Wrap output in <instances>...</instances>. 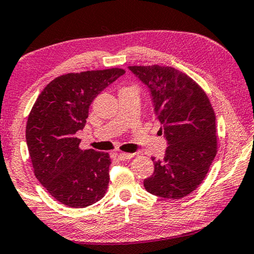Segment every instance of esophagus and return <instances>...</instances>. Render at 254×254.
I'll return each mask as SVG.
<instances>
[{"label": "esophagus", "instance_id": "1", "mask_svg": "<svg viewBox=\"0 0 254 254\" xmlns=\"http://www.w3.org/2000/svg\"><path fill=\"white\" fill-rule=\"evenodd\" d=\"M115 157L120 160H127L134 157V154H127V152H115Z\"/></svg>", "mask_w": 254, "mask_h": 254}]
</instances>
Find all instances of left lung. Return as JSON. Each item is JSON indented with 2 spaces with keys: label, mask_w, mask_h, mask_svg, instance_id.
Listing matches in <instances>:
<instances>
[{
  "label": "left lung",
  "mask_w": 254,
  "mask_h": 254,
  "mask_svg": "<svg viewBox=\"0 0 254 254\" xmlns=\"http://www.w3.org/2000/svg\"><path fill=\"white\" fill-rule=\"evenodd\" d=\"M150 90L154 111L168 147L144 189L165 199H181L206 178L217 154L216 116L206 92L183 72L171 66H128Z\"/></svg>",
  "instance_id": "1"
}]
</instances>
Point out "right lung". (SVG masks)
Listing matches in <instances>:
<instances>
[{
    "label": "right lung",
    "mask_w": 254,
    "mask_h": 254,
    "mask_svg": "<svg viewBox=\"0 0 254 254\" xmlns=\"http://www.w3.org/2000/svg\"><path fill=\"white\" fill-rule=\"evenodd\" d=\"M124 73L113 67L58 76L31 108L26 140L35 176L64 206L84 208L105 195L110 155L81 150L75 133L84 127L92 100Z\"/></svg>",
    "instance_id": "add662e5"
}]
</instances>
